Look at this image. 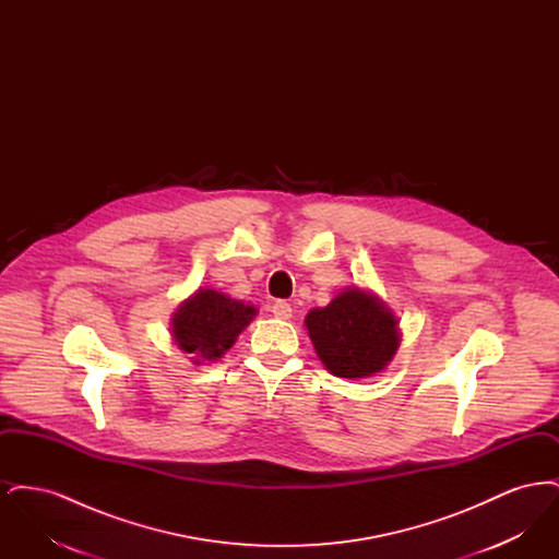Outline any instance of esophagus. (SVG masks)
Here are the masks:
<instances>
[{
  "label": "esophagus",
  "instance_id": "34e87169",
  "mask_svg": "<svg viewBox=\"0 0 559 559\" xmlns=\"http://www.w3.org/2000/svg\"><path fill=\"white\" fill-rule=\"evenodd\" d=\"M272 314L276 317V319H292L293 317V308L292 304H287V301H276V304H272Z\"/></svg>",
  "mask_w": 559,
  "mask_h": 559
}]
</instances>
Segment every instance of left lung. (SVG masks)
Here are the masks:
<instances>
[{"label": "left lung", "instance_id": "8db88e82", "mask_svg": "<svg viewBox=\"0 0 559 559\" xmlns=\"http://www.w3.org/2000/svg\"><path fill=\"white\" fill-rule=\"evenodd\" d=\"M306 329L324 369L344 379H365L388 369L402 337L392 308L360 287H346L324 308H312Z\"/></svg>", "mask_w": 559, "mask_h": 559}]
</instances>
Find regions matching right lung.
<instances>
[{"label":"right lung","mask_w":559,"mask_h":559,"mask_svg":"<svg viewBox=\"0 0 559 559\" xmlns=\"http://www.w3.org/2000/svg\"><path fill=\"white\" fill-rule=\"evenodd\" d=\"M258 308L215 289H197L171 314V337L190 362L219 360L255 319Z\"/></svg>","instance_id":"right-lung-1"}]
</instances>
